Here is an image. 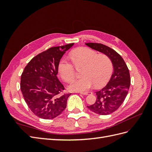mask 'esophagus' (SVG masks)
<instances>
[{
    "instance_id": "esophagus-1",
    "label": "esophagus",
    "mask_w": 152,
    "mask_h": 152,
    "mask_svg": "<svg viewBox=\"0 0 152 152\" xmlns=\"http://www.w3.org/2000/svg\"><path fill=\"white\" fill-rule=\"evenodd\" d=\"M80 94L82 95H89V94H92L91 92H79Z\"/></svg>"
}]
</instances>
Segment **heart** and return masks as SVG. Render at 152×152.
Returning <instances> with one entry per match:
<instances>
[{
    "label": "heart",
    "mask_w": 152,
    "mask_h": 152,
    "mask_svg": "<svg viewBox=\"0 0 152 152\" xmlns=\"http://www.w3.org/2000/svg\"><path fill=\"white\" fill-rule=\"evenodd\" d=\"M74 66L80 69L82 78L72 80L69 86V90L76 92L88 91L95 85L101 87L108 81L112 73L113 66L110 59L104 54L97 53L88 48H79L70 53ZM58 71L64 81L69 82L75 75L73 65L65 58L58 64Z\"/></svg>",
    "instance_id": "obj_1"
}]
</instances>
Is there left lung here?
<instances>
[{"label": "left lung", "mask_w": 152, "mask_h": 152, "mask_svg": "<svg viewBox=\"0 0 152 152\" xmlns=\"http://www.w3.org/2000/svg\"><path fill=\"white\" fill-rule=\"evenodd\" d=\"M92 49L105 54L110 59L114 72L108 83L102 89L95 92L96 100L88 108L100 115H108L118 110L127 96L130 88L131 79L127 64L120 55L104 44L86 43Z\"/></svg>", "instance_id": "8db88e82"}]
</instances>
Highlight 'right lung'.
<instances>
[{
    "instance_id": "right-lung-1",
    "label": "right lung",
    "mask_w": 152,
    "mask_h": 152,
    "mask_svg": "<svg viewBox=\"0 0 152 152\" xmlns=\"http://www.w3.org/2000/svg\"><path fill=\"white\" fill-rule=\"evenodd\" d=\"M73 45L50 48L33 57L24 69L21 91L28 108L38 117L53 119L66 107L71 93L61 95L64 88L57 74L61 57Z\"/></svg>"
}]
</instances>
